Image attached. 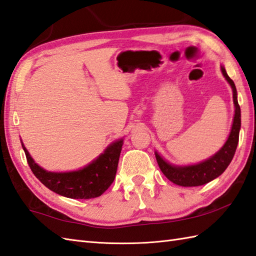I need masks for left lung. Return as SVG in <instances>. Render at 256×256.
I'll list each match as a JSON object with an SVG mask.
<instances>
[{
	"mask_svg": "<svg viewBox=\"0 0 256 256\" xmlns=\"http://www.w3.org/2000/svg\"><path fill=\"white\" fill-rule=\"evenodd\" d=\"M221 72L224 74L228 82L231 86L233 91V102H234L236 106V113L234 118H233V124L230 135L221 150L216 152L214 156H211L206 160L199 162V164L189 166L172 165L162 158L157 152H155L157 164H158L162 172L170 182L178 184V186L196 187L214 180V179L219 177L226 170V167L230 165L233 156H234L238 143V133H240L241 128V108L238 103V94L234 82L228 76L224 66H221Z\"/></svg>",
	"mask_w": 256,
	"mask_h": 256,
	"instance_id": "obj_1",
	"label": "left lung"
}]
</instances>
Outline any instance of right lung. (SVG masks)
<instances>
[{
	"instance_id": "obj_1",
	"label": "right lung",
	"mask_w": 256,
	"mask_h": 256,
	"mask_svg": "<svg viewBox=\"0 0 256 256\" xmlns=\"http://www.w3.org/2000/svg\"><path fill=\"white\" fill-rule=\"evenodd\" d=\"M122 145V138L113 142L96 160L82 170L68 172H52L38 166L25 146L22 144L27 162L40 182L52 192L72 199L99 197L111 186L116 178Z\"/></svg>"
}]
</instances>
